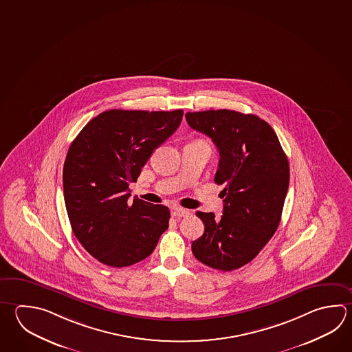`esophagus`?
Returning <instances> with one entry per match:
<instances>
[{"mask_svg":"<svg viewBox=\"0 0 352 352\" xmlns=\"http://www.w3.org/2000/svg\"><path fill=\"white\" fill-rule=\"evenodd\" d=\"M172 215L175 218H186V217L190 215V212L188 209L180 208V206H173Z\"/></svg>","mask_w":352,"mask_h":352,"instance_id":"esophagus-1","label":"esophagus"}]
</instances>
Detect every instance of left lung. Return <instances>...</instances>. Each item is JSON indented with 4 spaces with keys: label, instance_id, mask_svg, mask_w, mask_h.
<instances>
[{
    "label": "left lung",
    "instance_id": "obj_1",
    "mask_svg": "<svg viewBox=\"0 0 352 352\" xmlns=\"http://www.w3.org/2000/svg\"><path fill=\"white\" fill-rule=\"evenodd\" d=\"M188 124L212 138L220 160L215 183L224 209L197 212L206 230L192 252L203 264L232 272L250 263L276 232L290 168L276 133L254 114L230 109L188 112Z\"/></svg>",
    "mask_w": 352,
    "mask_h": 352
}]
</instances>
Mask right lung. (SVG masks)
I'll use <instances>...</instances> for the list:
<instances>
[{
	"mask_svg": "<svg viewBox=\"0 0 352 352\" xmlns=\"http://www.w3.org/2000/svg\"><path fill=\"white\" fill-rule=\"evenodd\" d=\"M183 111L111 109L89 120L63 166V194L76 238L104 265L146 259L169 226L168 206L129 200V183L180 126Z\"/></svg>",
	"mask_w": 352,
	"mask_h": 352,
	"instance_id": "right-lung-1",
	"label": "right lung"
}]
</instances>
